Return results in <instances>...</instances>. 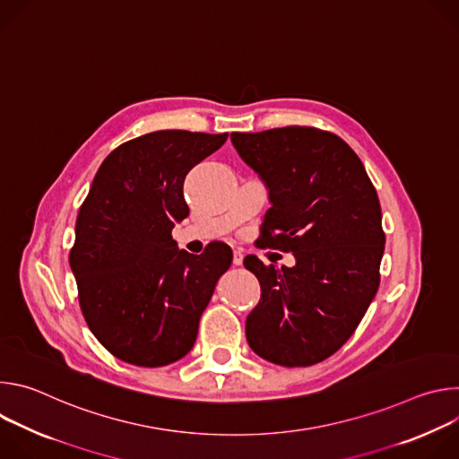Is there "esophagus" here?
<instances>
[{"instance_id":"esophagus-1","label":"esophagus","mask_w":459,"mask_h":459,"mask_svg":"<svg viewBox=\"0 0 459 459\" xmlns=\"http://www.w3.org/2000/svg\"><path fill=\"white\" fill-rule=\"evenodd\" d=\"M232 264H234L236 267L243 264V252H241L239 248H236V250H234V257H232Z\"/></svg>"}]
</instances>
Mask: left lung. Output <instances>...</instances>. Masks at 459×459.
I'll return each mask as SVG.
<instances>
[{"instance_id":"8db88e82","label":"left lung","mask_w":459,"mask_h":459,"mask_svg":"<svg viewBox=\"0 0 459 459\" xmlns=\"http://www.w3.org/2000/svg\"><path fill=\"white\" fill-rule=\"evenodd\" d=\"M230 140L269 186L265 245L296 257L281 269L245 257L261 287L247 342L276 365L319 363L354 334L377 292L385 250L377 192L358 154L326 130L292 125Z\"/></svg>"}]
</instances>
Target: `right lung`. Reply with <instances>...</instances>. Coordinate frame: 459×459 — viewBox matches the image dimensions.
<instances>
[{"label": "right lung", "mask_w": 459, "mask_h": 459, "mask_svg": "<svg viewBox=\"0 0 459 459\" xmlns=\"http://www.w3.org/2000/svg\"><path fill=\"white\" fill-rule=\"evenodd\" d=\"M229 134L158 130L114 149L98 169L76 220L71 269L83 317L117 359L163 367L183 358L232 250H179L188 216L183 181Z\"/></svg>", "instance_id": "right-lung-1"}]
</instances>
